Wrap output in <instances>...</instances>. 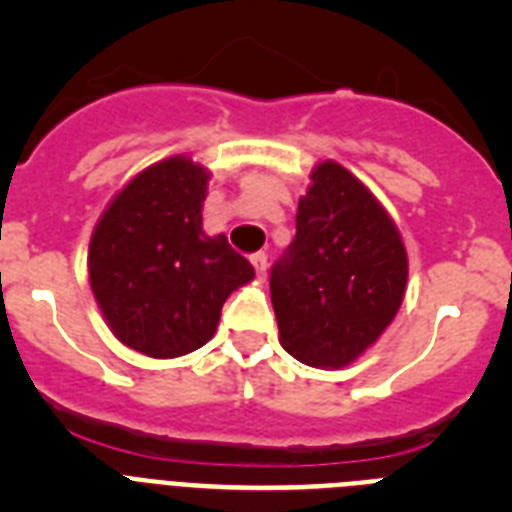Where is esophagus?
Returning a JSON list of instances; mask_svg holds the SVG:
<instances>
[{
	"mask_svg": "<svg viewBox=\"0 0 512 512\" xmlns=\"http://www.w3.org/2000/svg\"><path fill=\"white\" fill-rule=\"evenodd\" d=\"M251 264H253V269H256V277L266 279V253L264 251L253 253Z\"/></svg>",
	"mask_w": 512,
	"mask_h": 512,
	"instance_id": "1",
	"label": "esophagus"
}]
</instances>
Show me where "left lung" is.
<instances>
[{"label":"left lung","mask_w":512,"mask_h":512,"mask_svg":"<svg viewBox=\"0 0 512 512\" xmlns=\"http://www.w3.org/2000/svg\"><path fill=\"white\" fill-rule=\"evenodd\" d=\"M408 251L390 212L336 161L310 171L297 235L271 269L279 343L318 369L354 364L395 320Z\"/></svg>","instance_id":"1"}]
</instances>
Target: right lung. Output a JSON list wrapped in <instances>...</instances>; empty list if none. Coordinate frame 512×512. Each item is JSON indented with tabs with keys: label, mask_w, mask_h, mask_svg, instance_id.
Instances as JSON below:
<instances>
[{
	"label": "right lung",
	"mask_w": 512,
	"mask_h": 512,
	"mask_svg": "<svg viewBox=\"0 0 512 512\" xmlns=\"http://www.w3.org/2000/svg\"><path fill=\"white\" fill-rule=\"evenodd\" d=\"M210 171L169 156L138 171L104 207L89 241V284L120 343L174 359L215 336L230 292L253 266L202 230Z\"/></svg>",
	"instance_id": "right-lung-1"
}]
</instances>
